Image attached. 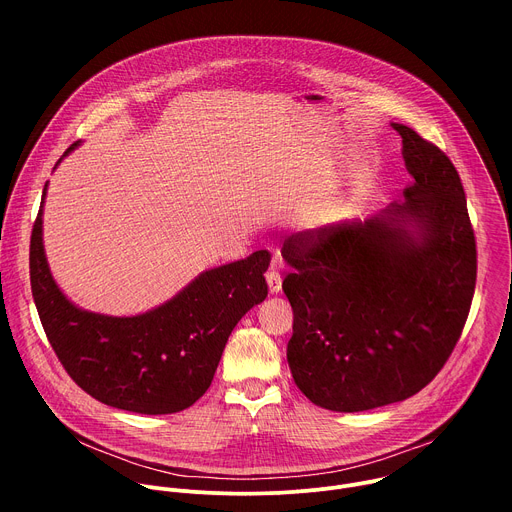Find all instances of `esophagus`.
<instances>
[{
	"instance_id": "esophagus-1",
	"label": "esophagus",
	"mask_w": 512,
	"mask_h": 512,
	"mask_svg": "<svg viewBox=\"0 0 512 512\" xmlns=\"http://www.w3.org/2000/svg\"><path fill=\"white\" fill-rule=\"evenodd\" d=\"M267 287H269V294H279L281 291V275L277 271V261L271 263V269L267 271Z\"/></svg>"
}]
</instances>
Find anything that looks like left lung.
<instances>
[{
  "instance_id": "1",
  "label": "left lung",
  "mask_w": 512,
  "mask_h": 512,
  "mask_svg": "<svg viewBox=\"0 0 512 512\" xmlns=\"http://www.w3.org/2000/svg\"><path fill=\"white\" fill-rule=\"evenodd\" d=\"M413 178L367 221L289 237L283 294L294 310L287 362L318 407L354 413L403 401L442 371L466 324L476 241L450 158L407 125Z\"/></svg>"
}]
</instances>
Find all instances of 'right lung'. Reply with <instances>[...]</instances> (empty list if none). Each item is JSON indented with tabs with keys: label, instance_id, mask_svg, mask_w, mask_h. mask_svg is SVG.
Masks as SVG:
<instances>
[{
	"label": "right lung",
	"instance_id": "add662e5",
	"mask_svg": "<svg viewBox=\"0 0 512 512\" xmlns=\"http://www.w3.org/2000/svg\"><path fill=\"white\" fill-rule=\"evenodd\" d=\"M79 145L72 143L62 158ZM46 190L48 182L30 241V281L44 332L70 379L109 407L143 415L178 413L196 403L239 320L267 298L269 253L206 269L148 312H89L52 277L42 237Z\"/></svg>",
	"mask_w": 512,
	"mask_h": 512
}]
</instances>
